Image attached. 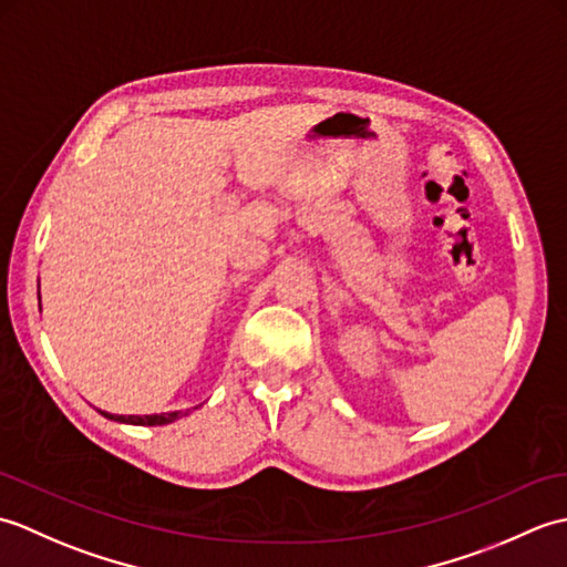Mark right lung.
Here are the masks:
<instances>
[{"mask_svg":"<svg viewBox=\"0 0 567 567\" xmlns=\"http://www.w3.org/2000/svg\"><path fill=\"white\" fill-rule=\"evenodd\" d=\"M197 409V406H195ZM106 419H112V421H122V424H134V426H163V424H173L175 419H179V416H187L189 414V409L187 412H165V414H146V416H134V414H128V416H124V414H106V412H102Z\"/></svg>","mask_w":567,"mask_h":567,"instance_id":"1","label":"right lung"}]
</instances>
